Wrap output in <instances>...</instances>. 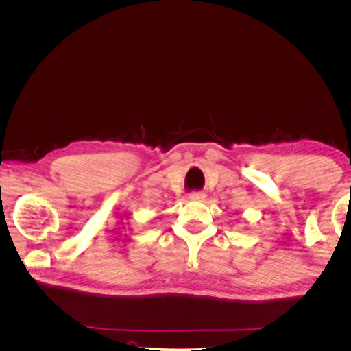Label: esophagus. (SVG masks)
<instances>
[{"mask_svg": "<svg viewBox=\"0 0 351 351\" xmlns=\"http://www.w3.org/2000/svg\"><path fill=\"white\" fill-rule=\"evenodd\" d=\"M189 199L192 200H204L205 199V193L204 192H192L189 195Z\"/></svg>", "mask_w": 351, "mask_h": 351, "instance_id": "34e87169", "label": "esophagus"}]
</instances>
